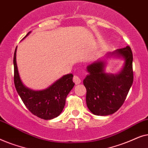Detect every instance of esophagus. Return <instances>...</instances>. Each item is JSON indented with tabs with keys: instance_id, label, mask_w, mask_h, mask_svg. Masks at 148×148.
<instances>
[{
	"instance_id": "34e87169",
	"label": "esophagus",
	"mask_w": 148,
	"mask_h": 148,
	"mask_svg": "<svg viewBox=\"0 0 148 148\" xmlns=\"http://www.w3.org/2000/svg\"><path fill=\"white\" fill-rule=\"evenodd\" d=\"M73 82H75V84H79L81 82H82V79H81L80 77H79L78 75H75L73 78Z\"/></svg>"
}]
</instances>
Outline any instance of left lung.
I'll use <instances>...</instances> for the list:
<instances>
[{"mask_svg":"<svg viewBox=\"0 0 148 148\" xmlns=\"http://www.w3.org/2000/svg\"><path fill=\"white\" fill-rule=\"evenodd\" d=\"M110 54L122 56L125 60L119 74L106 73L102 60L87 66L89 74L84 80L87 90L86 104L96 115L106 116L116 112L124 103L133 84V53L130 46L117 49Z\"/></svg>","mask_w":148,"mask_h":148,"instance_id":"1","label":"left lung"}]
</instances>
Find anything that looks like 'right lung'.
I'll list each match as a JSON object with an SVG mask.
<instances>
[{
  "label": "right lung",
  "mask_w": 148,
  "mask_h": 148,
  "mask_svg": "<svg viewBox=\"0 0 148 148\" xmlns=\"http://www.w3.org/2000/svg\"><path fill=\"white\" fill-rule=\"evenodd\" d=\"M29 33L28 32L24 38ZM16 50L17 47L13 57L14 84L25 106L32 114L40 119L50 120L57 117L63 110L66 96L75 86L73 74L64 75L44 90H30L24 86L20 79L16 62Z\"/></svg>",
  "instance_id": "right-lung-1"
}]
</instances>
